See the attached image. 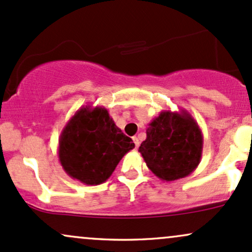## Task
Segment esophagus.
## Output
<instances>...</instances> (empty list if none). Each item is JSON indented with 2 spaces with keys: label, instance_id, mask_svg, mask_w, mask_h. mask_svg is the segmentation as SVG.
I'll return each mask as SVG.
<instances>
[{
  "label": "esophagus",
  "instance_id": "34e87169",
  "mask_svg": "<svg viewBox=\"0 0 252 252\" xmlns=\"http://www.w3.org/2000/svg\"><path fill=\"white\" fill-rule=\"evenodd\" d=\"M132 141H134V143H135V147L136 148H138V146H140V140H138V137H132Z\"/></svg>",
  "mask_w": 252,
  "mask_h": 252
}]
</instances>
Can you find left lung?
I'll return each mask as SVG.
<instances>
[{"mask_svg": "<svg viewBox=\"0 0 252 252\" xmlns=\"http://www.w3.org/2000/svg\"><path fill=\"white\" fill-rule=\"evenodd\" d=\"M202 144V132L190 114L164 110L148 124L147 138L138 152L158 179L175 181L194 172L200 163Z\"/></svg>", "mask_w": 252, "mask_h": 252, "instance_id": "8db88e82", "label": "left lung"}]
</instances>
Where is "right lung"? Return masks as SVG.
Masks as SVG:
<instances>
[{
    "label": "right lung",
    "instance_id": "right-lung-1",
    "mask_svg": "<svg viewBox=\"0 0 252 252\" xmlns=\"http://www.w3.org/2000/svg\"><path fill=\"white\" fill-rule=\"evenodd\" d=\"M135 148L104 106L80 108L59 137L60 164L66 174L85 185L103 184L121 158Z\"/></svg>",
    "mask_w": 252,
    "mask_h": 252
}]
</instances>
